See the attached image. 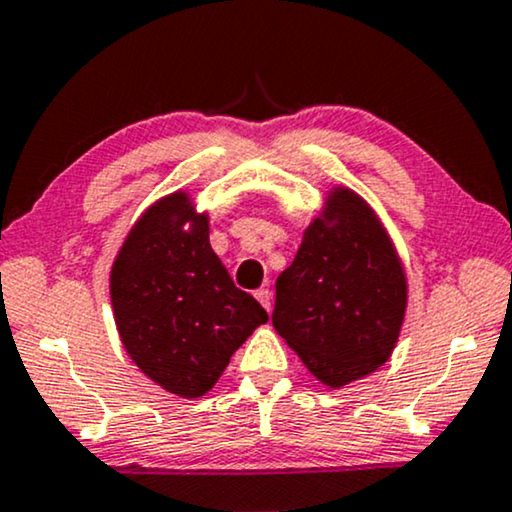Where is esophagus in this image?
I'll list each match as a JSON object with an SVG mask.
<instances>
[{"instance_id": "esophagus-1", "label": "esophagus", "mask_w": 512, "mask_h": 512, "mask_svg": "<svg viewBox=\"0 0 512 512\" xmlns=\"http://www.w3.org/2000/svg\"><path fill=\"white\" fill-rule=\"evenodd\" d=\"M255 297H257V302H260V304L264 306V309L271 311V290H269V288L255 290Z\"/></svg>"}]
</instances>
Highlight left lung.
Returning a JSON list of instances; mask_svg holds the SVG:
<instances>
[{"label":"left lung","instance_id":"1","mask_svg":"<svg viewBox=\"0 0 512 512\" xmlns=\"http://www.w3.org/2000/svg\"><path fill=\"white\" fill-rule=\"evenodd\" d=\"M407 306L403 264L374 210L339 187L278 276L271 323L313 377L339 388L377 370Z\"/></svg>","mask_w":512,"mask_h":512}]
</instances>
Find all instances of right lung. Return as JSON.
<instances>
[{"mask_svg":"<svg viewBox=\"0 0 512 512\" xmlns=\"http://www.w3.org/2000/svg\"><path fill=\"white\" fill-rule=\"evenodd\" d=\"M114 320L149 379L201 398L269 316L238 290L208 241V217L185 192L154 203L121 245L109 276Z\"/></svg>","mask_w":512,"mask_h":512,"instance_id":"obj_1","label":"right lung"}]
</instances>
